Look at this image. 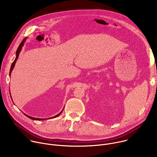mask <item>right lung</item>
<instances>
[{"label": "right lung", "mask_w": 157, "mask_h": 157, "mask_svg": "<svg viewBox=\"0 0 157 157\" xmlns=\"http://www.w3.org/2000/svg\"><path fill=\"white\" fill-rule=\"evenodd\" d=\"M26 39H27V37L26 38H25L24 40H23V41H22L21 43H20V45H19V47H18V48H17V52H16V58H15V60L13 61V62L12 63V65H11V67H10V75H11V72H12V71L13 70V68H14V66H15V63H16V61H17V59H18V55H19V53H20V51H21V48H22V47L24 46V43H25V40H26ZM10 97H11V96H10ZM11 99H12V98H11ZM63 110L61 112V113L59 114H58V115H56V116H54V117H52V118H49V119H53V118H55V117H57L58 116H59L61 114V113L63 112ZM25 114V116H26L27 117H28L29 118H30V119H32V120H36V121H42V120H45L46 119H39V118H35V117H30V116H27V114Z\"/></svg>", "instance_id": "right-lung-1"}]
</instances>
